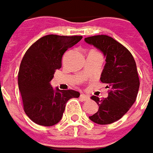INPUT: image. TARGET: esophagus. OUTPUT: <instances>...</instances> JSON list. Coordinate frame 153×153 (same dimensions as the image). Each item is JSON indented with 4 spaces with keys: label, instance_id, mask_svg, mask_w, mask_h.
<instances>
[{
    "label": "esophagus",
    "instance_id": "1",
    "mask_svg": "<svg viewBox=\"0 0 153 153\" xmlns=\"http://www.w3.org/2000/svg\"><path fill=\"white\" fill-rule=\"evenodd\" d=\"M80 97H81V99H82L83 101H86V100H89L90 99L89 96H87V95H85V94H83V93L80 94Z\"/></svg>",
    "mask_w": 153,
    "mask_h": 153
}]
</instances>
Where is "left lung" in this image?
<instances>
[{
  "mask_svg": "<svg viewBox=\"0 0 153 153\" xmlns=\"http://www.w3.org/2000/svg\"><path fill=\"white\" fill-rule=\"evenodd\" d=\"M85 43L101 50L106 63L100 80L110 88L106 98L92 96L99 106L98 110L89 118L93 123L105 125L121 119L135 102L140 87V79L135 61L123 44L106 35L85 37Z\"/></svg>",
  "mask_w": 153,
  "mask_h": 153,
  "instance_id": "8db88e82",
  "label": "left lung"
}]
</instances>
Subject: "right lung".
<instances>
[{"label": "right lung", "instance_id": "add662e5", "mask_svg": "<svg viewBox=\"0 0 153 153\" xmlns=\"http://www.w3.org/2000/svg\"><path fill=\"white\" fill-rule=\"evenodd\" d=\"M82 39V36L47 35L39 38L25 52L21 61L18 84L24 110L32 122L50 127L58 123L66 103L79 92L53 89L50 81L62 68L64 53Z\"/></svg>", "mask_w": 153, "mask_h": 153}]
</instances>
